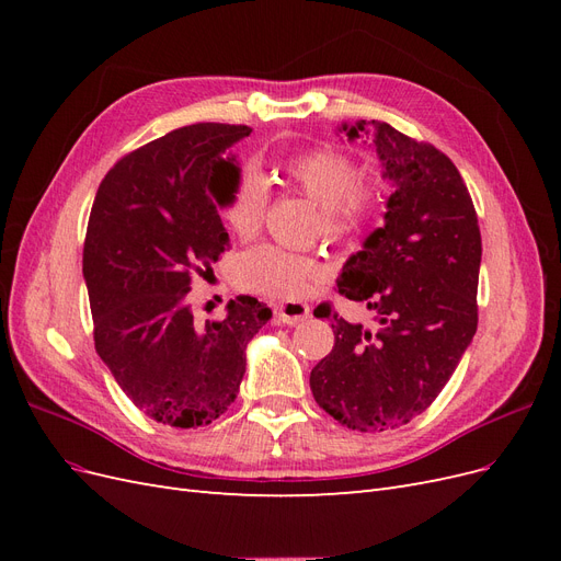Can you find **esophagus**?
Masks as SVG:
<instances>
[{"label": "esophagus", "instance_id": "obj_1", "mask_svg": "<svg viewBox=\"0 0 561 561\" xmlns=\"http://www.w3.org/2000/svg\"><path fill=\"white\" fill-rule=\"evenodd\" d=\"M274 313H276V320L283 322V325H299V322L309 318L311 309L307 301H283V304H276Z\"/></svg>", "mask_w": 561, "mask_h": 561}]
</instances>
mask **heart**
<instances>
[{
	"mask_svg": "<svg viewBox=\"0 0 561 561\" xmlns=\"http://www.w3.org/2000/svg\"><path fill=\"white\" fill-rule=\"evenodd\" d=\"M283 180L320 208V231L332 243H342L363 233L379 215L383 184L360 178V168L342 151L318 147L299 151L283 168ZM266 182L243 173L233 184L222 206V217L233 236H257L266 215ZM236 280L243 290L271 299H301L313 285L325 280V266L309 254L257 245L241 254L236 264Z\"/></svg>",
	"mask_w": 561,
	"mask_h": 561,
	"instance_id": "1",
	"label": "heart"
}]
</instances>
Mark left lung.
I'll return each instance as SVG.
<instances>
[{
  "label": "left lung",
  "mask_w": 561,
  "mask_h": 561,
  "mask_svg": "<svg viewBox=\"0 0 561 561\" xmlns=\"http://www.w3.org/2000/svg\"><path fill=\"white\" fill-rule=\"evenodd\" d=\"M348 140L365 122L342 126ZM371 142L393 194L386 225L344 264L339 295L377 311L375 330L348 322L330 304L334 346L311 369L316 402L342 426L393 431L426 412L478 330L482 236L468 186L447 154L383 122Z\"/></svg>",
  "instance_id": "1"
}]
</instances>
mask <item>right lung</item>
I'll use <instances>...</instances> for the list:
<instances>
[{"label": "right lung", "mask_w": 561, "mask_h": 561, "mask_svg": "<svg viewBox=\"0 0 561 561\" xmlns=\"http://www.w3.org/2000/svg\"><path fill=\"white\" fill-rule=\"evenodd\" d=\"M248 126L194 124L116 161L95 194L83 278L93 342L140 412L196 428L222 416L245 375V346L271 309L241 295L227 318L196 322L186 295L194 276L229 248L217 208L241 171L233 147Z\"/></svg>", "instance_id": "obj_1"}]
</instances>
